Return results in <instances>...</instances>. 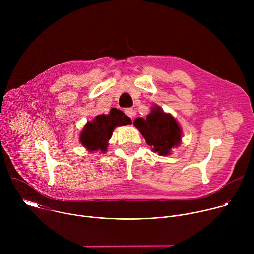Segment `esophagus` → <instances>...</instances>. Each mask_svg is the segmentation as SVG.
Instances as JSON below:
<instances>
[{
    "label": "esophagus",
    "mask_w": 254,
    "mask_h": 254,
    "mask_svg": "<svg viewBox=\"0 0 254 254\" xmlns=\"http://www.w3.org/2000/svg\"><path fill=\"white\" fill-rule=\"evenodd\" d=\"M125 114H126L127 117H129L131 120H132L133 117L135 116V113H134V111L132 110V108H126V110H125Z\"/></svg>",
    "instance_id": "34e87169"
}]
</instances>
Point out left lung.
I'll list each match as a JSON object with an SVG mask.
<instances>
[{"label": "left lung", "instance_id": "obj_1", "mask_svg": "<svg viewBox=\"0 0 254 254\" xmlns=\"http://www.w3.org/2000/svg\"><path fill=\"white\" fill-rule=\"evenodd\" d=\"M133 125L159 156L171 155L172 149L179 147L182 141V128L176 119L157 104L153 105L146 119L137 118Z\"/></svg>", "mask_w": 254, "mask_h": 254}]
</instances>
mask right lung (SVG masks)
I'll list each match as a JSON object with an SVG mask.
<instances>
[{
    "instance_id": "right-lung-1",
    "label": "right lung",
    "mask_w": 254,
    "mask_h": 254,
    "mask_svg": "<svg viewBox=\"0 0 254 254\" xmlns=\"http://www.w3.org/2000/svg\"><path fill=\"white\" fill-rule=\"evenodd\" d=\"M130 124L131 120L127 116L114 107L107 115H98L91 122H87L79 134V140L91 153H105L115 128Z\"/></svg>"
}]
</instances>
